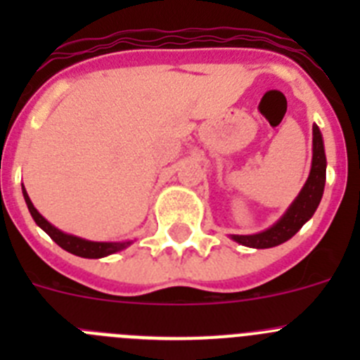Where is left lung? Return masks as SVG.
<instances>
[{
  "instance_id": "left-lung-1",
  "label": "left lung",
  "mask_w": 360,
  "mask_h": 360,
  "mask_svg": "<svg viewBox=\"0 0 360 360\" xmlns=\"http://www.w3.org/2000/svg\"><path fill=\"white\" fill-rule=\"evenodd\" d=\"M326 182V155L324 142L317 124L311 126V167L303 189L299 191L290 207L276 221L272 227L256 234H231L236 243L250 247V249H270L290 240L299 229L307 224L319 207Z\"/></svg>"
}]
</instances>
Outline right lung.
I'll use <instances>...</instances> for the list:
<instances>
[{"label":"right lung","instance_id":"add662e5","mask_svg":"<svg viewBox=\"0 0 360 360\" xmlns=\"http://www.w3.org/2000/svg\"><path fill=\"white\" fill-rule=\"evenodd\" d=\"M21 187H23L25 202H27V207L28 211H30L34 221H36V224L39 225V227L43 229L59 247H61V249L68 250L70 254H75V256L79 257H88V259H98V257H106L110 256V254L124 250L126 247H129V245L133 243V241H90L84 240V238L73 236V234H68V232H63L61 229L53 227L49 219L43 218V216L39 214V211L34 207L32 200L28 198L27 189H25L23 184H21Z\"/></svg>","mask_w":360,"mask_h":360}]
</instances>
